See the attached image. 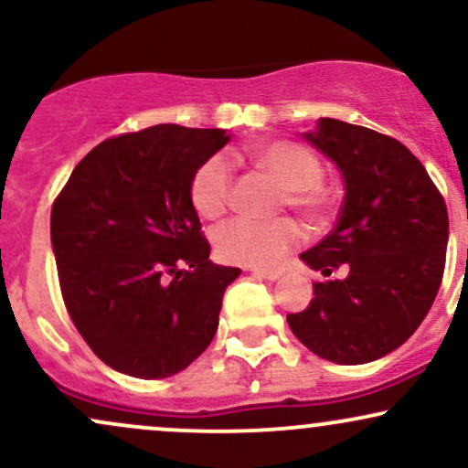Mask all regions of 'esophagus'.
<instances>
[{"label":"esophagus","mask_w":468,"mask_h":468,"mask_svg":"<svg viewBox=\"0 0 468 468\" xmlns=\"http://www.w3.org/2000/svg\"><path fill=\"white\" fill-rule=\"evenodd\" d=\"M252 275L272 282V279H277L279 275H282V272H279V271H266V268H252Z\"/></svg>","instance_id":"obj_1"}]
</instances>
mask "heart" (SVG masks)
Here are the masks:
<instances>
[{"instance_id":"heart-1","label":"heart","mask_w":468,"mask_h":468,"mask_svg":"<svg viewBox=\"0 0 468 468\" xmlns=\"http://www.w3.org/2000/svg\"><path fill=\"white\" fill-rule=\"evenodd\" d=\"M250 160L286 189L288 207L308 219H319L330 208V191L321 185L324 163L313 149L292 141H272L250 149ZM233 166L222 154L204 158L193 171L189 196L197 216L216 219L230 204ZM302 238V229L290 218L250 219L233 218L213 233V244L222 261L238 266H275Z\"/></svg>"}]
</instances>
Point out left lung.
<instances>
[{
	"label": "left lung",
	"instance_id": "8db88e82",
	"mask_svg": "<svg viewBox=\"0 0 468 468\" xmlns=\"http://www.w3.org/2000/svg\"><path fill=\"white\" fill-rule=\"evenodd\" d=\"M335 160L346 182L336 227L302 260L325 277L303 313L288 314L292 335L338 365L376 361L410 338L444 275L449 216L420 160L396 138L336 118L305 133Z\"/></svg>",
	"mask_w": 468,
	"mask_h": 468
}]
</instances>
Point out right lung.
Wrapping results in <instances>:
<instances>
[{
	"label": "right lung",
	"mask_w": 468,
	"mask_h": 468,
	"mask_svg": "<svg viewBox=\"0 0 468 468\" xmlns=\"http://www.w3.org/2000/svg\"><path fill=\"white\" fill-rule=\"evenodd\" d=\"M224 130L155 125L107 138L74 166L52 204L50 238L69 319L116 372H182L218 332L239 268L208 260L189 182Z\"/></svg>",
	"instance_id": "right-lung-1"
}]
</instances>
